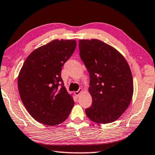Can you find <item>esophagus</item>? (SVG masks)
Here are the masks:
<instances>
[{"label": "esophagus", "instance_id": "obj_1", "mask_svg": "<svg viewBox=\"0 0 155 155\" xmlns=\"http://www.w3.org/2000/svg\"><path fill=\"white\" fill-rule=\"evenodd\" d=\"M82 92V88H80L79 90H78V91H76V92H75V96L76 97H78V96L80 95V94L81 93V92Z\"/></svg>", "mask_w": 155, "mask_h": 155}]
</instances>
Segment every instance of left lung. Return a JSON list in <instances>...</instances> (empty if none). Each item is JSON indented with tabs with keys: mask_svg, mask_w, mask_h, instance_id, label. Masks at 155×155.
Returning <instances> with one entry per match:
<instances>
[{
	"mask_svg": "<svg viewBox=\"0 0 155 155\" xmlns=\"http://www.w3.org/2000/svg\"><path fill=\"white\" fill-rule=\"evenodd\" d=\"M80 57L90 75L92 102L85 109L87 117L106 124L117 120L133 95L130 66L117 50L97 39L80 40Z\"/></svg>",
	"mask_w": 155,
	"mask_h": 155,
	"instance_id": "1",
	"label": "left lung"
}]
</instances>
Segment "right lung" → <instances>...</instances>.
Returning a JSON list of instances; mask_svg holds the SVG:
<instances>
[{
	"mask_svg": "<svg viewBox=\"0 0 155 155\" xmlns=\"http://www.w3.org/2000/svg\"><path fill=\"white\" fill-rule=\"evenodd\" d=\"M75 48L74 40H54L35 49L24 62L18 78L20 97L38 122L55 126L69 116L74 101L64 86L61 70Z\"/></svg>",
	"mask_w": 155,
	"mask_h": 155,
	"instance_id": "add662e5",
	"label": "right lung"
}]
</instances>
